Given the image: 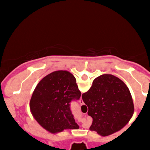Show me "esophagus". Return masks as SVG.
Listing matches in <instances>:
<instances>
[{"label": "esophagus", "instance_id": "esophagus-1", "mask_svg": "<svg viewBox=\"0 0 150 150\" xmlns=\"http://www.w3.org/2000/svg\"><path fill=\"white\" fill-rule=\"evenodd\" d=\"M80 105H83L84 104V102H83V101H82V97H81L80 99Z\"/></svg>", "mask_w": 150, "mask_h": 150}]
</instances>
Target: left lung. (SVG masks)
<instances>
[{
	"label": "left lung",
	"mask_w": 150,
	"mask_h": 150,
	"mask_svg": "<svg viewBox=\"0 0 150 150\" xmlns=\"http://www.w3.org/2000/svg\"><path fill=\"white\" fill-rule=\"evenodd\" d=\"M81 92L73 74L58 70L44 77L34 89L30 107L39 125L51 133L78 129L70 103L79 100Z\"/></svg>",
	"instance_id": "1"
}]
</instances>
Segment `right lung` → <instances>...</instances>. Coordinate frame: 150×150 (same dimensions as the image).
I'll use <instances>...</instances> for the list:
<instances>
[{"label": "right lung", "instance_id": "obj_1", "mask_svg": "<svg viewBox=\"0 0 150 150\" xmlns=\"http://www.w3.org/2000/svg\"><path fill=\"white\" fill-rule=\"evenodd\" d=\"M92 118L89 130L108 136L122 129L134 113L132 96L126 85L109 74L97 77L91 88L82 95Z\"/></svg>", "mask_w": 150, "mask_h": 150}]
</instances>
